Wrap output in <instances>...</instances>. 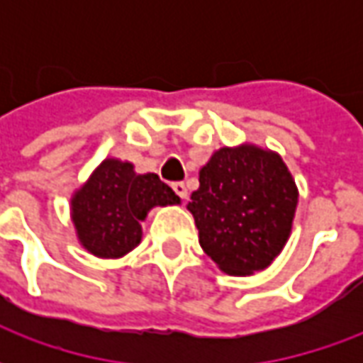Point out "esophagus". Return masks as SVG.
Here are the masks:
<instances>
[{"instance_id": "34e87169", "label": "esophagus", "mask_w": 363, "mask_h": 363, "mask_svg": "<svg viewBox=\"0 0 363 363\" xmlns=\"http://www.w3.org/2000/svg\"><path fill=\"white\" fill-rule=\"evenodd\" d=\"M173 190L177 192V196H181L182 200L189 196V190H186V184H184V182H173Z\"/></svg>"}]
</instances>
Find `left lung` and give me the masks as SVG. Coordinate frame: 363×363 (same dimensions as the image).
<instances>
[{"label": "left lung", "instance_id": "1", "mask_svg": "<svg viewBox=\"0 0 363 363\" xmlns=\"http://www.w3.org/2000/svg\"><path fill=\"white\" fill-rule=\"evenodd\" d=\"M297 189L274 151L257 145L221 147L200 169L189 208L200 247L228 274L270 267L291 231Z\"/></svg>", "mask_w": 363, "mask_h": 363}]
</instances>
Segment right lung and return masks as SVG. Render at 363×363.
<instances>
[{
    "label": "right lung",
    "instance_id": "add662e5",
    "mask_svg": "<svg viewBox=\"0 0 363 363\" xmlns=\"http://www.w3.org/2000/svg\"><path fill=\"white\" fill-rule=\"evenodd\" d=\"M171 204L181 198L157 174H138L128 161L104 159L72 198V218L91 255L120 259L140 245V221L151 208Z\"/></svg>",
    "mask_w": 363,
    "mask_h": 363
}]
</instances>
